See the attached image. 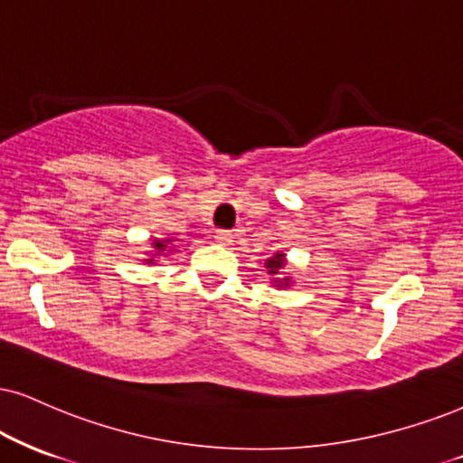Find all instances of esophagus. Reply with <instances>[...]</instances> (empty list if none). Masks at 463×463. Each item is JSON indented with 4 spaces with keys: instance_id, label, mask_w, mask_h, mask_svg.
Instances as JSON below:
<instances>
[{
    "instance_id": "1",
    "label": "esophagus",
    "mask_w": 463,
    "mask_h": 463,
    "mask_svg": "<svg viewBox=\"0 0 463 463\" xmlns=\"http://www.w3.org/2000/svg\"><path fill=\"white\" fill-rule=\"evenodd\" d=\"M214 241L221 242V244H232L233 242V233L227 232V230H216Z\"/></svg>"
}]
</instances>
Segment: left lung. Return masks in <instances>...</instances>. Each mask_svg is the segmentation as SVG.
I'll use <instances>...</instances> for the list:
<instances>
[{"label": "left lung", "mask_w": 463, "mask_h": 463, "mask_svg": "<svg viewBox=\"0 0 463 463\" xmlns=\"http://www.w3.org/2000/svg\"><path fill=\"white\" fill-rule=\"evenodd\" d=\"M264 268L268 270V275L277 277L279 270H283V268H285V253H281V250H279V253L270 255V258L264 261ZM275 283H277V288H283V285H285V288H288L289 279H275Z\"/></svg>", "instance_id": "obj_1"}]
</instances>
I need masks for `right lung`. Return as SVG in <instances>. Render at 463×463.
I'll list each match as a JSON object with an SVG mask.
<instances>
[{
  "label": "right lung",
  "instance_id": "right-lung-1",
  "mask_svg": "<svg viewBox=\"0 0 463 463\" xmlns=\"http://www.w3.org/2000/svg\"><path fill=\"white\" fill-rule=\"evenodd\" d=\"M169 244H171V238H165V241H154L152 247L156 249V253H163V250L167 249ZM146 261H147V264H152V260H146Z\"/></svg>",
  "mask_w": 463,
  "mask_h": 463
}]
</instances>
